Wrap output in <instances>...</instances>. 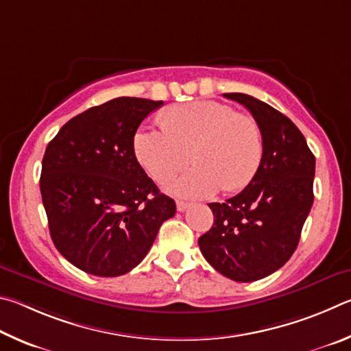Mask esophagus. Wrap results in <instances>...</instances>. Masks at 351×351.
I'll return each instance as SVG.
<instances>
[{"mask_svg":"<svg viewBox=\"0 0 351 351\" xmlns=\"http://www.w3.org/2000/svg\"><path fill=\"white\" fill-rule=\"evenodd\" d=\"M176 205H177V211H185L186 208H189V205L191 204H188V202H183V200H177L176 202Z\"/></svg>","mask_w":351,"mask_h":351,"instance_id":"obj_1","label":"esophagus"}]
</instances>
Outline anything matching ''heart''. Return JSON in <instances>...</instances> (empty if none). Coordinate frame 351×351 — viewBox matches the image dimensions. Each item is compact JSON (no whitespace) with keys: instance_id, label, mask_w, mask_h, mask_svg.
<instances>
[{"instance_id":"b5f03b06","label":"heart","mask_w":351,"mask_h":351,"mask_svg":"<svg viewBox=\"0 0 351 351\" xmlns=\"http://www.w3.org/2000/svg\"><path fill=\"white\" fill-rule=\"evenodd\" d=\"M162 129L140 131L134 154L145 171L165 185L188 166L194 168L172 182L171 193L204 197L237 193L250 185L259 171L263 140L259 123L228 104L200 100L176 104L158 117Z\"/></svg>"}]
</instances>
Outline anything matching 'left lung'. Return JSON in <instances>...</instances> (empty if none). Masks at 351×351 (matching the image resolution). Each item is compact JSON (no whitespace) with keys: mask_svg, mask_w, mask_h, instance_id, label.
<instances>
[{"mask_svg":"<svg viewBox=\"0 0 351 351\" xmlns=\"http://www.w3.org/2000/svg\"><path fill=\"white\" fill-rule=\"evenodd\" d=\"M259 123L263 156L250 185L223 204H210L211 230L199 247L214 269L236 282L267 278L298 248L313 205L315 156L298 126L257 98L232 92Z\"/></svg>","mask_w":351,"mask_h":351,"instance_id":"obj_1","label":"left lung"}]
</instances>
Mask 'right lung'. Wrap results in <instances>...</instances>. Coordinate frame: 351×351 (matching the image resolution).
<instances>
[{
    "label": "right lung",
    "mask_w": 351,
    "mask_h": 351,
    "mask_svg": "<svg viewBox=\"0 0 351 351\" xmlns=\"http://www.w3.org/2000/svg\"><path fill=\"white\" fill-rule=\"evenodd\" d=\"M162 104L114 98L73 117L46 147L40 189L49 231L60 254L84 273H129L176 214V202L134 154L140 123Z\"/></svg>",
    "instance_id": "obj_1"
}]
</instances>
